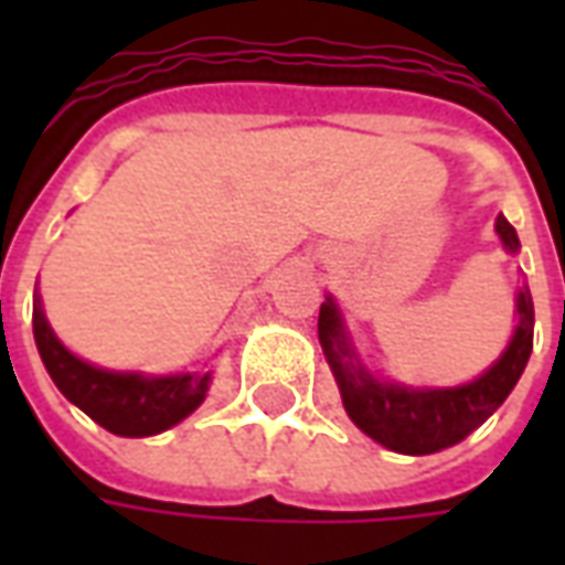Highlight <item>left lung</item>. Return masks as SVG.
<instances>
[{
    "mask_svg": "<svg viewBox=\"0 0 565 565\" xmlns=\"http://www.w3.org/2000/svg\"><path fill=\"white\" fill-rule=\"evenodd\" d=\"M497 233L511 254L521 247L518 233L502 214L497 217ZM518 330L493 366L481 379L450 391H408L399 384H381L356 363L354 351L344 335L339 308L332 299L320 306L318 335L323 354L330 360L332 375L339 381L348 417L369 438L399 454H436L450 448L505 403L514 391L523 366L533 351V296L523 287L518 294Z\"/></svg>",
    "mask_w": 565,
    "mask_h": 565,
    "instance_id": "1",
    "label": "left lung"
}]
</instances>
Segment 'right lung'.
Wrapping results in <instances>:
<instances>
[{
  "instance_id": "add662e5",
  "label": "right lung",
  "mask_w": 565,
  "mask_h": 565,
  "mask_svg": "<svg viewBox=\"0 0 565 565\" xmlns=\"http://www.w3.org/2000/svg\"><path fill=\"white\" fill-rule=\"evenodd\" d=\"M32 332L44 369L60 393L115 436H157L196 412L209 393V375L199 372L141 379L132 372H108L84 363L60 344L39 302L32 308Z\"/></svg>"
}]
</instances>
